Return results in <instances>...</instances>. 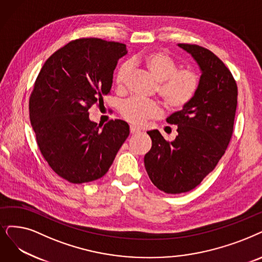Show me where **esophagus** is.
<instances>
[{
    "label": "esophagus",
    "instance_id": "obj_1",
    "mask_svg": "<svg viewBox=\"0 0 262 262\" xmlns=\"http://www.w3.org/2000/svg\"><path fill=\"white\" fill-rule=\"evenodd\" d=\"M140 132H141V129H140V128L135 127V125H130V133H131V134H138V133H140Z\"/></svg>",
    "mask_w": 262,
    "mask_h": 262
}]
</instances>
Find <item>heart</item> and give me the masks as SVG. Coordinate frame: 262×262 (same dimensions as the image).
Wrapping results in <instances>:
<instances>
[{
	"instance_id": "1",
	"label": "heart",
	"mask_w": 262,
	"mask_h": 262,
	"mask_svg": "<svg viewBox=\"0 0 262 262\" xmlns=\"http://www.w3.org/2000/svg\"><path fill=\"white\" fill-rule=\"evenodd\" d=\"M133 63L145 68L150 76L158 81L157 93L164 101L166 106L180 110L189 103L198 90L199 77L191 70H177L176 61L165 51L155 50L135 58ZM130 64H122L116 74L115 82L119 90L125 86L130 75ZM121 115L131 123L141 124L150 118L160 115V107L154 101H146L139 98H131L124 101L120 107Z\"/></svg>"
}]
</instances>
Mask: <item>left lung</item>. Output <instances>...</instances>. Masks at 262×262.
<instances>
[{"instance_id": "8db88e82", "label": "left lung", "mask_w": 262, "mask_h": 262, "mask_svg": "<svg viewBox=\"0 0 262 262\" xmlns=\"http://www.w3.org/2000/svg\"><path fill=\"white\" fill-rule=\"evenodd\" d=\"M201 71L193 99L166 121L179 135L167 142L158 130L147 131L152 145L144 163L152 184L166 193L192 190L211 173L232 137L237 87L231 72L211 50L179 44Z\"/></svg>"}]
</instances>
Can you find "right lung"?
<instances>
[{
	"mask_svg": "<svg viewBox=\"0 0 262 262\" xmlns=\"http://www.w3.org/2000/svg\"><path fill=\"white\" fill-rule=\"evenodd\" d=\"M124 44L100 38L73 40L41 68L29 101L30 120L39 150L60 177L73 184L106 174L130 133L120 119L98 125L88 110L113 85Z\"/></svg>",
	"mask_w": 262,
	"mask_h": 262,
	"instance_id": "right-lung-1",
	"label": "right lung"
}]
</instances>
